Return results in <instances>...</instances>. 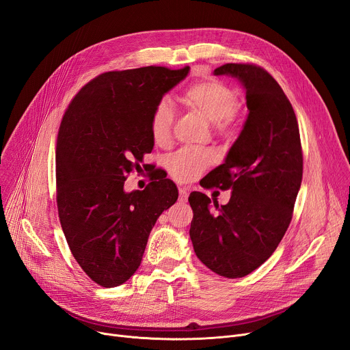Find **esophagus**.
<instances>
[{"mask_svg":"<svg viewBox=\"0 0 350 350\" xmlns=\"http://www.w3.org/2000/svg\"><path fill=\"white\" fill-rule=\"evenodd\" d=\"M178 196H180V201H187L189 190L186 187H180L178 189Z\"/></svg>","mask_w":350,"mask_h":350,"instance_id":"obj_1","label":"esophagus"}]
</instances>
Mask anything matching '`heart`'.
<instances>
[{
    "instance_id": "b5f03b06",
    "label": "heart",
    "mask_w": 350,
    "mask_h": 350,
    "mask_svg": "<svg viewBox=\"0 0 350 350\" xmlns=\"http://www.w3.org/2000/svg\"><path fill=\"white\" fill-rule=\"evenodd\" d=\"M193 112L200 113L215 126V131L221 135H230L235 124L238 96L226 83L207 79L190 85L181 96ZM174 110L167 100H160L150 119V132L153 142L160 147H167L173 137ZM215 161V156L210 150L181 149L165 161L167 170L178 181H190L203 173L210 164Z\"/></svg>"
}]
</instances>
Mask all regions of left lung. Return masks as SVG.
I'll list each match as a JSON object with an SVG mask.
<instances>
[{
	"label": "left lung",
	"mask_w": 350,
	"mask_h": 350,
	"mask_svg": "<svg viewBox=\"0 0 350 350\" xmlns=\"http://www.w3.org/2000/svg\"><path fill=\"white\" fill-rule=\"evenodd\" d=\"M245 89L248 116L223 164L203 187L231 190L226 206L193 191L190 238L197 258L226 278H241L277 250L292 219L302 181L298 120L282 88L261 66L226 64Z\"/></svg>",
	"instance_id": "left-lung-1"
}]
</instances>
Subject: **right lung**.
<instances>
[{"label":"right lung","mask_w":350,"mask_h":350,"mask_svg":"<svg viewBox=\"0 0 350 350\" xmlns=\"http://www.w3.org/2000/svg\"><path fill=\"white\" fill-rule=\"evenodd\" d=\"M189 70L146 66L105 72L78 92L62 118L58 214L72 255L100 286H119L132 277L157 218L177 201L176 185L163 174L142 191L126 193L123 186L153 150L156 105Z\"/></svg>","instance_id":"1"}]
</instances>
